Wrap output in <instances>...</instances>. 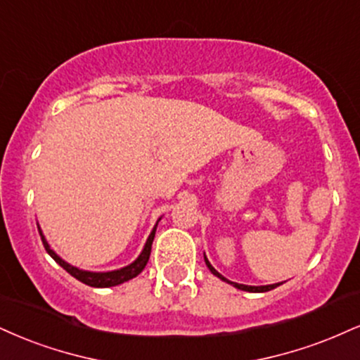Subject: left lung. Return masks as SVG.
Listing matches in <instances>:
<instances>
[{"mask_svg": "<svg viewBox=\"0 0 360 360\" xmlns=\"http://www.w3.org/2000/svg\"><path fill=\"white\" fill-rule=\"evenodd\" d=\"M205 262H206V266L210 268V271H211V274H213L214 276H218L219 280H223V281H226V283L233 285V287L238 288V290H243V292L263 293V292H268V290H274V288L278 287V285H281V283H274V285H262V287H251V285H243V283H236V281H229L228 278H224V276H223L221 274H219L218 270H214V266L211 265V263H210V259L206 258V255H205Z\"/></svg>", "mask_w": 360, "mask_h": 360, "instance_id": "1", "label": "left lung"}]
</instances>
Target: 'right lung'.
Instances as JSON below:
<instances>
[{
	"label": "right lung",
	"instance_id": "right-lung-1",
	"mask_svg": "<svg viewBox=\"0 0 360 360\" xmlns=\"http://www.w3.org/2000/svg\"><path fill=\"white\" fill-rule=\"evenodd\" d=\"M159 221H161V218H159L158 221H155L153 231H150L149 238H147V241H146L144 248H142V251H141V255H139V257L134 259L132 263H129L127 266H122V268H119V270H112V271H89V270H82V268H77V266L70 265V263H67L63 258H60L58 255H56L55 251L50 248L49 241H46L45 235H43L40 224L37 223V226H38V233H40L43 246H45L46 253H49L50 257L53 258L55 262L58 263V265L62 266L65 271H68V274H70L73 278H77L79 281H82V283L89 285V287L109 288V287H115V285L124 283V281H129V280L136 278V276L141 274L142 270H144L146 265H147V262H149L150 248H153L155 229H158V223Z\"/></svg>",
	"mask_w": 360,
	"mask_h": 360
}]
</instances>
